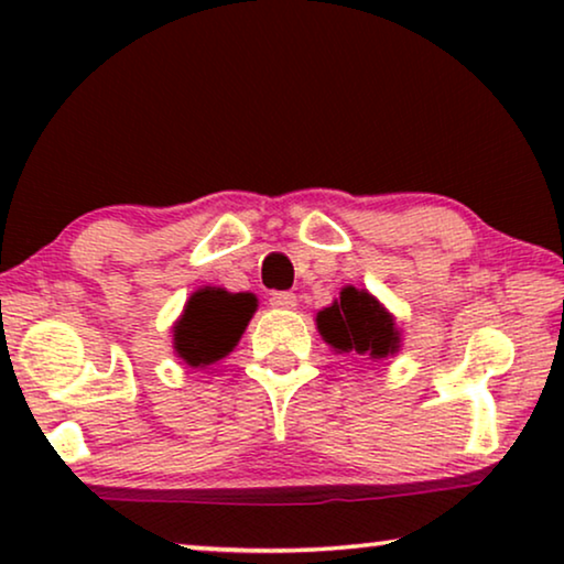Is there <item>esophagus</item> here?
<instances>
[{
	"instance_id": "34e87169",
	"label": "esophagus",
	"mask_w": 564,
	"mask_h": 564,
	"mask_svg": "<svg viewBox=\"0 0 564 564\" xmlns=\"http://www.w3.org/2000/svg\"><path fill=\"white\" fill-rule=\"evenodd\" d=\"M269 305L280 307V311H292V307L297 305V297L292 295V292H272V297H269Z\"/></svg>"
}]
</instances>
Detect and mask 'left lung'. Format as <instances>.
<instances>
[{"label": "left lung", "mask_w": 564, "mask_h": 564, "mask_svg": "<svg viewBox=\"0 0 564 564\" xmlns=\"http://www.w3.org/2000/svg\"><path fill=\"white\" fill-rule=\"evenodd\" d=\"M323 341L338 354H359L367 359H388L400 349L395 318L367 290L346 284L334 305L315 315Z\"/></svg>", "instance_id": "8db88e82"}]
</instances>
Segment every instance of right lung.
<instances>
[{
	"instance_id": "1",
	"label": "right lung",
	"mask_w": 564,
	"mask_h": 564,
	"mask_svg": "<svg viewBox=\"0 0 564 564\" xmlns=\"http://www.w3.org/2000/svg\"><path fill=\"white\" fill-rule=\"evenodd\" d=\"M257 297L251 292L203 288L187 300L182 318L174 323V351L184 365L207 367L228 357L241 341Z\"/></svg>"
}]
</instances>
